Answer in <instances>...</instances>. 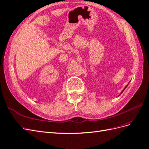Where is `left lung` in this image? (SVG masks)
<instances>
[{
    "instance_id": "1",
    "label": "left lung",
    "mask_w": 149,
    "mask_h": 149,
    "mask_svg": "<svg viewBox=\"0 0 149 149\" xmlns=\"http://www.w3.org/2000/svg\"><path fill=\"white\" fill-rule=\"evenodd\" d=\"M127 85H128V84H127ZM127 86H125V88H124V89H123V91H122V92H121V93H120V94H122V93H123V91H124V90H125V88H127Z\"/></svg>"
}]
</instances>
